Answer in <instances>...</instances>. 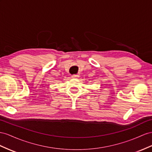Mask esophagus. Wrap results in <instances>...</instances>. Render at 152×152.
<instances>
[{
    "instance_id": "obj_1",
    "label": "esophagus",
    "mask_w": 152,
    "mask_h": 152,
    "mask_svg": "<svg viewBox=\"0 0 152 152\" xmlns=\"http://www.w3.org/2000/svg\"><path fill=\"white\" fill-rule=\"evenodd\" d=\"M71 77H72V78H76V77H78V76L77 75H72Z\"/></svg>"
}]
</instances>
